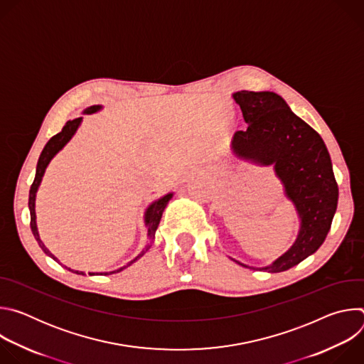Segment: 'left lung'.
<instances>
[{
    "instance_id": "obj_1",
    "label": "left lung",
    "mask_w": 364,
    "mask_h": 364,
    "mask_svg": "<svg viewBox=\"0 0 364 364\" xmlns=\"http://www.w3.org/2000/svg\"><path fill=\"white\" fill-rule=\"evenodd\" d=\"M233 97L247 122L246 131L235 134V152L264 166H275L301 219L292 247L272 265L259 269L288 271L313 255L331 228L338 187L330 154L320 134L298 118L279 95L240 90Z\"/></svg>"
}]
</instances>
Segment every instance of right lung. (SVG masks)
Here are the masks:
<instances>
[{
    "label": "right lung",
    "mask_w": 364,
    "mask_h": 364,
    "mask_svg": "<svg viewBox=\"0 0 364 364\" xmlns=\"http://www.w3.org/2000/svg\"><path fill=\"white\" fill-rule=\"evenodd\" d=\"M102 107H99V105H93V107H90V108H87V109H85V114H93V112H96V111H99ZM80 122H82V118H76V119H72V121H68L66 122V125L63 127V129L59 132V134H56L55 136H51L50 139H48V142L46 144V146L43 148V151H41V154H40V159H38V163H37V170H36V177H34V181H33V184H31V188H30V196H28V209H30V226H31V232H33V235H34V237H36V240L38 242V245H40V247L44 250V253L46 255H48L50 257H53L55 261H58V257L55 256V255H51L50 252H48V249L44 246V243L41 242V239H40V236H38V232H37V225H36V210H34V201H36V193H37V188H38V186H40V183H41V178H43V174H44V171H46V167L48 166V163L51 161V159L55 157V155L70 141V138L73 136V134L76 132V129L79 128V125H80ZM171 197H173V193H170V194H167V196H164V197H161L160 200H157V201H154L148 209H146V213H145V225H146V228H148V237L149 239H154V235H155V230H157V228H159V225H160V220H161V216H163V212H164V209H166V205H167V203L171 200ZM148 247H149V245L145 247V250H148ZM145 250H142L134 261H131L127 267H129V265H132L136 259H139L144 253H145ZM59 262V261H58ZM127 267H122V268H119V269H117V271H112V272H105V274H100V275H109V274H117V272H121L122 269H125ZM69 271H72V272H75V274H80V275H83V272H79V271H73V269H70V268H68ZM89 275H95V274H92V272H89Z\"/></svg>",
    "instance_id": "right-lung-1"
}]
</instances>
